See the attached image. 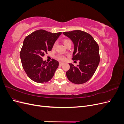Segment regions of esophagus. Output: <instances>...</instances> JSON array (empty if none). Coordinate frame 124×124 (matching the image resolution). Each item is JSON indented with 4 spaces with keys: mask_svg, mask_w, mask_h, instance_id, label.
Returning a JSON list of instances; mask_svg holds the SVG:
<instances>
[{
    "mask_svg": "<svg viewBox=\"0 0 124 124\" xmlns=\"http://www.w3.org/2000/svg\"><path fill=\"white\" fill-rule=\"evenodd\" d=\"M63 64H64V63H63V62H59V65H61V66H62V65H63Z\"/></svg>",
    "mask_w": 124,
    "mask_h": 124,
    "instance_id": "34e87169",
    "label": "esophagus"
}]
</instances>
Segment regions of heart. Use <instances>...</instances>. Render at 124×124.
I'll return each instance as SVG.
<instances>
[{"label":"heart","instance_id":"1","mask_svg":"<svg viewBox=\"0 0 124 124\" xmlns=\"http://www.w3.org/2000/svg\"><path fill=\"white\" fill-rule=\"evenodd\" d=\"M63 43H64V44L65 45L66 43H68V42H71V41L70 40H69V39H64V40H63ZM55 46H56V43H55V44H54L53 47L54 48V47H55ZM56 58H57V59L59 60V61H63V62L66 61V56H65V55H61V54L58 55L57 56V57H56Z\"/></svg>","mask_w":124,"mask_h":124}]
</instances>
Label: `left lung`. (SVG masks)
I'll use <instances>...</instances> for the list:
<instances>
[{
	"instance_id": "1",
	"label": "left lung",
	"mask_w": 124,
	"mask_h": 124,
	"mask_svg": "<svg viewBox=\"0 0 124 124\" xmlns=\"http://www.w3.org/2000/svg\"><path fill=\"white\" fill-rule=\"evenodd\" d=\"M74 44L73 61L79 60V65L69 63L70 69L66 76L72 83L81 84L91 79L100 62L99 47L93 37L87 32L76 30L63 32Z\"/></svg>"
}]
</instances>
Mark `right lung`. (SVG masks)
Instances as JSON below:
<instances>
[{"label": "right lung", "instance_id": "obj_1", "mask_svg": "<svg viewBox=\"0 0 124 124\" xmlns=\"http://www.w3.org/2000/svg\"><path fill=\"white\" fill-rule=\"evenodd\" d=\"M61 32L52 33L40 29L25 38L20 52L22 66L27 76L37 83L49 81L53 77L59 62L55 59L47 63L42 57L52 49Z\"/></svg>", "mask_w": 124, "mask_h": 124}]
</instances>
